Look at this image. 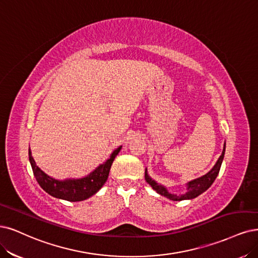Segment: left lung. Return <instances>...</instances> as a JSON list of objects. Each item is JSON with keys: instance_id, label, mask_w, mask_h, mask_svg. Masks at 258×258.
<instances>
[{"instance_id": "1", "label": "left lung", "mask_w": 258, "mask_h": 258, "mask_svg": "<svg viewBox=\"0 0 258 258\" xmlns=\"http://www.w3.org/2000/svg\"><path fill=\"white\" fill-rule=\"evenodd\" d=\"M224 152H225V144H224L222 154H221L220 157H219V159L216 163V165L214 166V168L211 171H209L207 174H205L204 176L197 178V179H194V180H191V182H189L188 183V188H187L188 192H186L183 196H174V195L169 194L167 191V189L164 186L157 184L155 180H153L148 175L147 171H146V174H145L146 180H147V183L149 185H151V187L153 188L156 192H158L159 195L164 196V197H166L170 200H173V201H182V200L195 199L198 196L203 194L204 191H206V190L209 187H211L213 185V183L215 182V179L218 176L219 171H220V168H221V164H222V160H223V157H224Z\"/></svg>"}]
</instances>
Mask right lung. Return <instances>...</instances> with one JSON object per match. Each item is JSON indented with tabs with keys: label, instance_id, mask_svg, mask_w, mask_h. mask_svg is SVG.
Segmentation results:
<instances>
[{
	"label": "right lung",
	"instance_id": "add662e5",
	"mask_svg": "<svg viewBox=\"0 0 258 258\" xmlns=\"http://www.w3.org/2000/svg\"><path fill=\"white\" fill-rule=\"evenodd\" d=\"M121 148L122 147H119L112 152L110 158L106 160V163L99 166L88 176L80 179L58 180L52 178L47 174H45L43 171H41V169L36 165L34 158L32 157L30 149H28V157H30L32 169L37 182L45 192L51 195L52 197L67 200V201L78 202L90 198L101 189L104 183L107 180L112 161L114 157L118 155Z\"/></svg>",
	"mask_w": 258,
	"mask_h": 258
}]
</instances>
